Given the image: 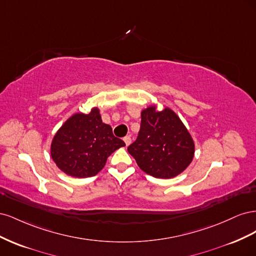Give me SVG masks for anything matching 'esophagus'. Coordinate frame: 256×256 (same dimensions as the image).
Here are the masks:
<instances>
[{
	"label": "esophagus",
	"instance_id": "obj_1",
	"mask_svg": "<svg viewBox=\"0 0 256 256\" xmlns=\"http://www.w3.org/2000/svg\"><path fill=\"white\" fill-rule=\"evenodd\" d=\"M124 142H125L126 146L130 145V143H131V138H130L129 136H126L125 138H124Z\"/></svg>",
	"mask_w": 256,
	"mask_h": 256
}]
</instances>
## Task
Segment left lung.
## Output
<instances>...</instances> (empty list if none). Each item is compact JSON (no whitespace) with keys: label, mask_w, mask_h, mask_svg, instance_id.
<instances>
[{"label":"left lung","mask_w":256,"mask_h":256,"mask_svg":"<svg viewBox=\"0 0 256 256\" xmlns=\"http://www.w3.org/2000/svg\"><path fill=\"white\" fill-rule=\"evenodd\" d=\"M136 140L128 146L142 171L156 178H172L187 168L194 154V143L180 118L171 110L150 106L141 113Z\"/></svg>","instance_id":"1"}]
</instances>
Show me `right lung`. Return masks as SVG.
I'll list each match as a JSON object with an SVG mask.
<instances>
[{
    "label": "right lung",
    "mask_w": 256,
    "mask_h": 256,
    "mask_svg": "<svg viewBox=\"0 0 256 256\" xmlns=\"http://www.w3.org/2000/svg\"><path fill=\"white\" fill-rule=\"evenodd\" d=\"M125 145L94 108L90 114L78 113L66 120L53 138L51 156L67 175L85 178L102 171L108 157Z\"/></svg>",
    "instance_id": "1"
}]
</instances>
